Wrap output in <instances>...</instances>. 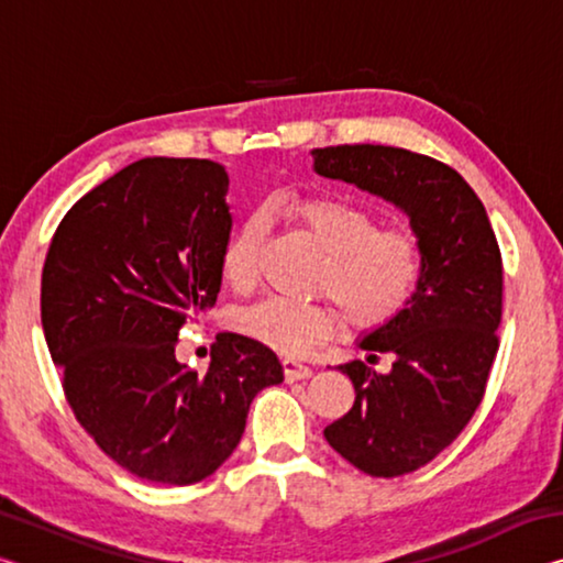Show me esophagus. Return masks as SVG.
<instances>
[{"label":"esophagus","mask_w":563,"mask_h":563,"mask_svg":"<svg viewBox=\"0 0 563 563\" xmlns=\"http://www.w3.org/2000/svg\"><path fill=\"white\" fill-rule=\"evenodd\" d=\"M283 373H285V379H288V383H295V379L310 377L312 369L308 365H302V362H298V360L285 357L283 360Z\"/></svg>","instance_id":"obj_1"}]
</instances>
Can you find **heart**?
<instances>
[{
  "label": "heart",
  "instance_id": "heart-1",
  "mask_svg": "<svg viewBox=\"0 0 563 563\" xmlns=\"http://www.w3.org/2000/svg\"><path fill=\"white\" fill-rule=\"evenodd\" d=\"M283 211L325 253L316 290L341 305L352 328H383L409 308L427 265L424 243L412 228L383 225L375 211L330 194L290 196L283 201ZM265 233V218L251 213L228 238L221 268L235 290L253 288L258 280ZM336 306L271 295L241 312L238 325L265 347L300 355L338 330Z\"/></svg>",
  "mask_w": 563,
  "mask_h": 563
}]
</instances>
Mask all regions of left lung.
Returning <instances> with one entry per match:
<instances>
[{
  "mask_svg": "<svg viewBox=\"0 0 563 563\" xmlns=\"http://www.w3.org/2000/svg\"><path fill=\"white\" fill-rule=\"evenodd\" d=\"M320 176L340 178L402 208L422 238L427 265L415 300L362 338L379 375L362 360L340 365L355 405L325 427V440L373 476H402L430 464L470 424L487 393L499 350L504 271L497 235L472 186L442 161L395 146L310 151Z\"/></svg>",
  "mask_w": 563,
  "mask_h": 563,
  "instance_id": "1",
  "label": "left lung"
}]
</instances>
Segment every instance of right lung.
I'll return each mask as SVG.
<instances>
[{
    "label": "right lung",
    "mask_w": 563,
    "mask_h": 563,
    "mask_svg": "<svg viewBox=\"0 0 563 563\" xmlns=\"http://www.w3.org/2000/svg\"><path fill=\"white\" fill-rule=\"evenodd\" d=\"M228 174L208 158H141L62 218L42 271V325L71 412L133 476L188 487L241 442L253 397L283 383L263 342L221 332L203 375L178 332L221 292Z\"/></svg>",
    "instance_id": "1"
}]
</instances>
